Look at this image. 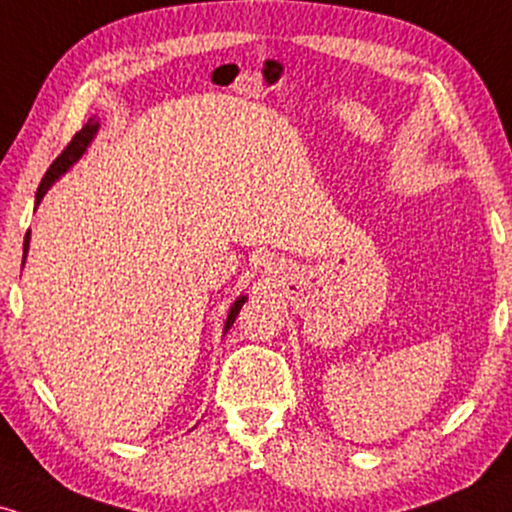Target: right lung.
I'll use <instances>...</instances> for the list:
<instances>
[{"instance_id":"obj_1","label":"right lung","mask_w":512,"mask_h":512,"mask_svg":"<svg viewBox=\"0 0 512 512\" xmlns=\"http://www.w3.org/2000/svg\"><path fill=\"white\" fill-rule=\"evenodd\" d=\"M96 129H98V122H96V120H88V125L81 127L79 132H76L74 137H72V142L64 146L62 154L57 156L55 161H52V166L48 168V173H45V178L40 180L38 192H35V204H38L40 199L45 197V192L50 190L52 182L60 178L64 170L72 166V163L79 161V156L86 151V146H88V142H91V139H93V134H96ZM28 240H31V236H28V233H26V240H23V260H26ZM243 303H245V298H238V301L231 305V313H228V320H226V332L231 330V325H233V322H236V317H238V313H240V308H243Z\"/></svg>"}]
</instances>
